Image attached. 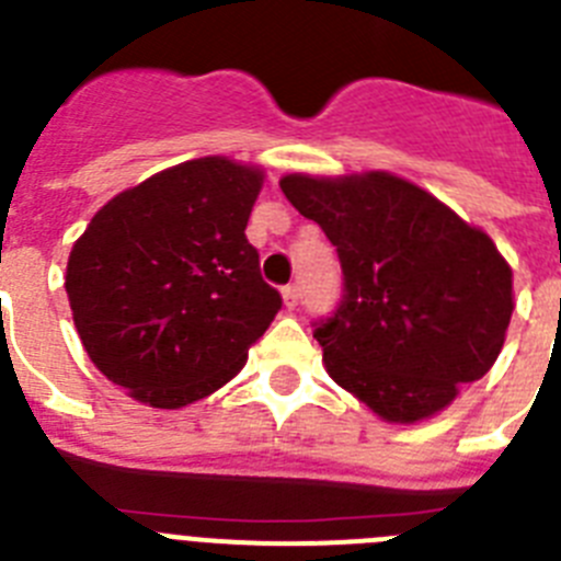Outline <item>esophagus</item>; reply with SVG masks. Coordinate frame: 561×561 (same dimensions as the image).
Returning a JSON list of instances; mask_svg holds the SVG:
<instances>
[{"mask_svg":"<svg viewBox=\"0 0 561 561\" xmlns=\"http://www.w3.org/2000/svg\"><path fill=\"white\" fill-rule=\"evenodd\" d=\"M297 300H300V289H297V284L284 286V304H286V309H295Z\"/></svg>","mask_w":561,"mask_h":561,"instance_id":"esophagus-1","label":"esophagus"}]
</instances>
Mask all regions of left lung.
<instances>
[{"instance_id": "8db88e82", "label": "left lung", "mask_w": 561, "mask_h": 561, "mask_svg": "<svg viewBox=\"0 0 561 561\" xmlns=\"http://www.w3.org/2000/svg\"><path fill=\"white\" fill-rule=\"evenodd\" d=\"M280 191L340 255L342 300L314 323L340 388L413 424L489 374L514 311L512 266L492 238L393 173H289Z\"/></svg>"}]
</instances>
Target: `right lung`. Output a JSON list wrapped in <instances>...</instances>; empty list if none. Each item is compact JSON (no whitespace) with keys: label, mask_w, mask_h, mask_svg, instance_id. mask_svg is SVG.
<instances>
[{"label":"right lung","mask_w":561,"mask_h":561,"mask_svg":"<svg viewBox=\"0 0 561 561\" xmlns=\"http://www.w3.org/2000/svg\"><path fill=\"white\" fill-rule=\"evenodd\" d=\"M264 173L225 157L182 162L95 213L67 264L72 320L108 381L176 410L244 368L280 291L244 230Z\"/></svg>","instance_id":"1"}]
</instances>
